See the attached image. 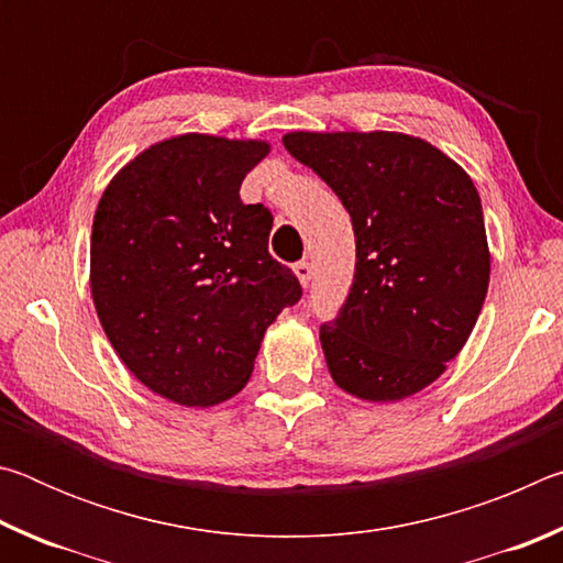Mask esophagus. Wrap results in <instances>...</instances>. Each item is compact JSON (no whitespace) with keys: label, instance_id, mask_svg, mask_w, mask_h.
Wrapping results in <instances>:
<instances>
[{"label":"esophagus","instance_id":"34e87169","mask_svg":"<svg viewBox=\"0 0 563 563\" xmlns=\"http://www.w3.org/2000/svg\"><path fill=\"white\" fill-rule=\"evenodd\" d=\"M292 271H295V275H298V280L302 283V288H308L312 280V265L308 261H300L292 265Z\"/></svg>","mask_w":563,"mask_h":563}]
</instances>
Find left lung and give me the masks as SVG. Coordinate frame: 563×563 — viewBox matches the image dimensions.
Returning a JSON list of instances; mask_svg holds the SVG:
<instances>
[{"instance_id":"obj_1","label":"left lung","mask_w":563,"mask_h":563,"mask_svg":"<svg viewBox=\"0 0 563 563\" xmlns=\"http://www.w3.org/2000/svg\"><path fill=\"white\" fill-rule=\"evenodd\" d=\"M347 208L355 278L320 325L338 387L369 402L419 393L460 355L489 288L472 178L422 139L393 131H295L283 139Z\"/></svg>"}]
</instances>
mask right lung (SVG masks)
Returning <instances> with one entry per match:
<instances>
[{
    "instance_id": "1",
    "label": "right lung",
    "mask_w": 563,
    "mask_h": 563,
    "mask_svg": "<svg viewBox=\"0 0 563 563\" xmlns=\"http://www.w3.org/2000/svg\"><path fill=\"white\" fill-rule=\"evenodd\" d=\"M268 151L206 133L161 141L119 170L93 216L101 328L133 377L176 405L241 393L265 330L302 295L268 253L271 211L241 201Z\"/></svg>"
}]
</instances>
